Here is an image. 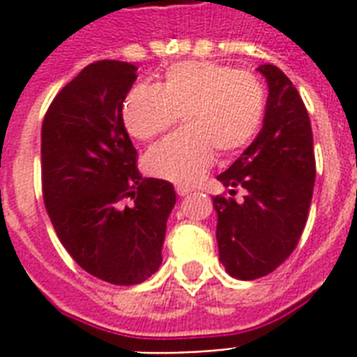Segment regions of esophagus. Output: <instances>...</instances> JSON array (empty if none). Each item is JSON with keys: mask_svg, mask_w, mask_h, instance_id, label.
<instances>
[{"mask_svg": "<svg viewBox=\"0 0 357 357\" xmlns=\"http://www.w3.org/2000/svg\"><path fill=\"white\" fill-rule=\"evenodd\" d=\"M176 192H178L179 197H189L190 189L189 187H183V185H178V187H176Z\"/></svg>", "mask_w": 357, "mask_h": 357, "instance_id": "esophagus-1", "label": "esophagus"}]
</instances>
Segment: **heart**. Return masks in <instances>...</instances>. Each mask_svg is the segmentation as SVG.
Returning a JSON list of instances; mask_svg holds the SVG:
<instances>
[{
  "mask_svg": "<svg viewBox=\"0 0 357 357\" xmlns=\"http://www.w3.org/2000/svg\"><path fill=\"white\" fill-rule=\"evenodd\" d=\"M266 112V88L251 70L215 61L174 63L157 86H136L121 108L138 140L165 135L183 116L185 129L146 155L151 176L192 185L208 172L215 149L228 155L251 142Z\"/></svg>",
  "mask_w": 357,
  "mask_h": 357,
  "instance_id": "1",
  "label": "heart"
}]
</instances>
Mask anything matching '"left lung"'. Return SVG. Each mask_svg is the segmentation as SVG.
Returning a JSON list of instances; mask_svg holds the SVG:
<instances>
[{
	"label": "left lung",
	"mask_w": 357,
	"mask_h": 357,
	"mask_svg": "<svg viewBox=\"0 0 357 357\" xmlns=\"http://www.w3.org/2000/svg\"><path fill=\"white\" fill-rule=\"evenodd\" d=\"M258 70L269 88L262 130L217 176L230 197H213L219 258L241 281L268 275L292 255L317 178L311 119L298 89L275 65ZM238 192L244 195L241 201L235 200Z\"/></svg>",
	"instance_id": "obj_1"
}]
</instances>
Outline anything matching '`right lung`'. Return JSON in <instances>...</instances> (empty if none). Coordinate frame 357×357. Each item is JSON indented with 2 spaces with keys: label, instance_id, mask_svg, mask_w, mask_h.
I'll return each mask as SVG.
<instances>
[{
  "label": "right lung",
  "instance_id": "right-lung-1",
  "mask_svg": "<svg viewBox=\"0 0 357 357\" xmlns=\"http://www.w3.org/2000/svg\"><path fill=\"white\" fill-rule=\"evenodd\" d=\"M136 67L95 61L59 91L40 129L46 211L73 260L100 281L130 287L162 262L176 190L142 178L125 129L123 100Z\"/></svg>",
  "mask_w": 357,
  "mask_h": 357
}]
</instances>
